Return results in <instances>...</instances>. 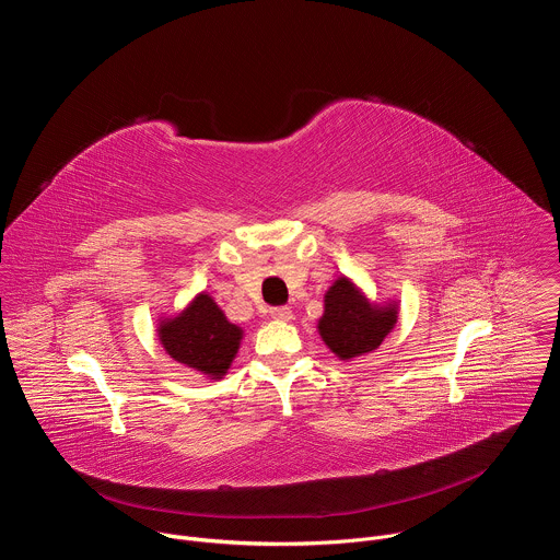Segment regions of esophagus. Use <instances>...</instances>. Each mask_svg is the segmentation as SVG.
Segmentation results:
<instances>
[{"mask_svg":"<svg viewBox=\"0 0 560 560\" xmlns=\"http://www.w3.org/2000/svg\"><path fill=\"white\" fill-rule=\"evenodd\" d=\"M270 316L275 318V322L288 324V322H292V310H290V307H272V310H270Z\"/></svg>","mask_w":560,"mask_h":560,"instance_id":"1","label":"esophagus"}]
</instances>
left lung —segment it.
Returning <instances> with one entry per match:
<instances>
[{"label": "left lung", "instance_id": "left-lung-1", "mask_svg": "<svg viewBox=\"0 0 560 560\" xmlns=\"http://www.w3.org/2000/svg\"><path fill=\"white\" fill-rule=\"evenodd\" d=\"M398 322V301H372L363 288L341 275L324 294V314L316 332L339 361L374 352Z\"/></svg>", "mask_w": 560, "mask_h": 560}]
</instances>
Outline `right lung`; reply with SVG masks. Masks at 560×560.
<instances>
[{
	"mask_svg": "<svg viewBox=\"0 0 560 560\" xmlns=\"http://www.w3.org/2000/svg\"><path fill=\"white\" fill-rule=\"evenodd\" d=\"M156 339L173 361L208 381H219L242 348L244 328L232 324L221 305L201 290L182 312L156 318Z\"/></svg>",
	"mask_w": 560,
	"mask_h": 560,
	"instance_id": "obj_1",
	"label": "right lung"
}]
</instances>
